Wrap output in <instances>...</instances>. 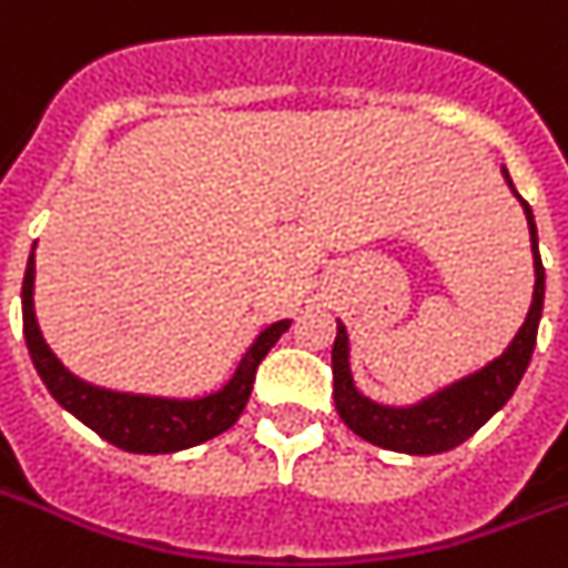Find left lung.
<instances>
[{
	"label": "left lung",
	"instance_id": "left-lung-1",
	"mask_svg": "<svg viewBox=\"0 0 568 568\" xmlns=\"http://www.w3.org/2000/svg\"><path fill=\"white\" fill-rule=\"evenodd\" d=\"M503 176L508 182L510 194L517 196L528 220L534 255V295L528 316L517 336L508 342V348L485 363L479 372L453 379L449 386L438 388L433 395L420 397L406 406H388L365 397L354 383L351 372V339L348 331L336 318V342L331 351L334 365V403L339 418L345 420L351 433H357L363 442L374 447L409 453V456H435L447 453L470 438L476 429L494 418L503 409L510 395L517 392L519 379L531 363L534 345H537V327L542 318V295H546V270H542L540 246H537V223H534L531 205L514 189L508 168L503 165Z\"/></svg>",
	"mask_w": 568,
	"mask_h": 568
}]
</instances>
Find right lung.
Instances as JSON below:
<instances>
[{
	"mask_svg": "<svg viewBox=\"0 0 568 568\" xmlns=\"http://www.w3.org/2000/svg\"><path fill=\"white\" fill-rule=\"evenodd\" d=\"M34 250L37 243L31 246L26 278H22V334H26L31 363L51 397L65 412H72L92 433L126 453H144V456L180 453V449L196 447L214 435L226 433L229 426L241 418L243 406L250 400L257 365L290 327V318L266 325L246 348L232 377L211 395L162 397L95 386L69 372L42 336L34 311Z\"/></svg>",
	"mask_w": 568,
	"mask_h": 568,
	"instance_id": "obj_1",
	"label": "right lung"
}]
</instances>
